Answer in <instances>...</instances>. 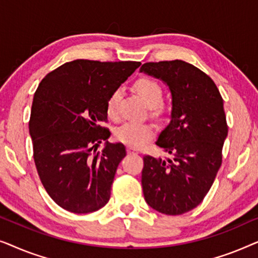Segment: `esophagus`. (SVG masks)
<instances>
[{
    "instance_id": "obj_1",
    "label": "esophagus",
    "mask_w": 258,
    "mask_h": 258,
    "mask_svg": "<svg viewBox=\"0 0 258 258\" xmlns=\"http://www.w3.org/2000/svg\"><path fill=\"white\" fill-rule=\"evenodd\" d=\"M128 153L129 154H139V149H136V148H133V147H129Z\"/></svg>"
}]
</instances>
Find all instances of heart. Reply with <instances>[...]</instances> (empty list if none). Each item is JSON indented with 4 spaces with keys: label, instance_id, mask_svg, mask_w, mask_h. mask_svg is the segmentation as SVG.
<instances>
[{
    "label": "heart",
    "instance_id": "obj_1",
    "mask_svg": "<svg viewBox=\"0 0 258 258\" xmlns=\"http://www.w3.org/2000/svg\"><path fill=\"white\" fill-rule=\"evenodd\" d=\"M135 89L137 94L143 98V101L151 107V111L155 115L161 112V101L163 96V90L157 81L151 77H140L135 82ZM121 90L116 89L109 95L105 110L110 118L116 119L118 117V104L121 100ZM116 137L119 142L128 144L129 147L140 148L154 136V126L150 123L126 122L116 129Z\"/></svg>",
    "mask_w": 258,
    "mask_h": 258
}]
</instances>
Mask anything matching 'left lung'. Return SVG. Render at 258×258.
<instances>
[{
	"instance_id": "obj_1",
	"label": "left lung",
	"mask_w": 258,
	"mask_h": 258,
	"mask_svg": "<svg viewBox=\"0 0 258 258\" xmlns=\"http://www.w3.org/2000/svg\"><path fill=\"white\" fill-rule=\"evenodd\" d=\"M140 72L167 84L172 105L156 141L170 157H143L144 200L158 213L182 215L202 202L222 164L223 98L207 74L181 59L144 63Z\"/></svg>"
}]
</instances>
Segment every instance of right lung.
I'll return each mask as SVG.
<instances>
[{
    "mask_svg": "<svg viewBox=\"0 0 258 258\" xmlns=\"http://www.w3.org/2000/svg\"><path fill=\"white\" fill-rule=\"evenodd\" d=\"M140 62L75 59L49 73L34 95L29 133L34 161L48 195L74 214L103 208L110 199L116 169L124 156L122 143L109 139L105 103Z\"/></svg>",
    "mask_w": 258,
    "mask_h": 258,
    "instance_id": "right-lung-1",
    "label": "right lung"
}]
</instances>
